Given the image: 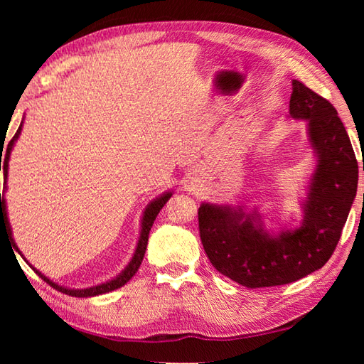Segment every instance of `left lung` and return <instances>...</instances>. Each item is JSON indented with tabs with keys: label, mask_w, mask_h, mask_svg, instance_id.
I'll use <instances>...</instances> for the list:
<instances>
[{
	"label": "left lung",
	"mask_w": 364,
	"mask_h": 364,
	"mask_svg": "<svg viewBox=\"0 0 364 364\" xmlns=\"http://www.w3.org/2000/svg\"><path fill=\"white\" fill-rule=\"evenodd\" d=\"M288 117L306 122L314 170L296 227L267 230L258 208L203 202L198 228L213 266L247 288L297 282L330 259L357 196L358 162L333 105L292 80ZM364 168V166H363Z\"/></svg>",
	"instance_id": "left-lung-1"
}]
</instances>
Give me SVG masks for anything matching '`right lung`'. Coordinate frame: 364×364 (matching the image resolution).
<instances>
[{"mask_svg":"<svg viewBox=\"0 0 364 364\" xmlns=\"http://www.w3.org/2000/svg\"><path fill=\"white\" fill-rule=\"evenodd\" d=\"M21 128H23V120L20 123L17 133H15V136L11 139V142L6 145L4 156H3V151L0 154V156H3L0 159V170L3 167V175H4V188H3V194H0V231L4 230L6 233L9 235V239H11V242H12L14 250L18 252L20 257L26 261V258L23 257V253L20 252V249L17 247V244H15L14 237H12V228H11V223H9V218H7V206H6V198H4V192L7 191V172H9L11 153H12V149H14L15 142H17V139L21 134ZM172 196H173V191H166V192H162L161 196H158L156 198H153L151 202L145 206V210L142 213V219H141V231H139V239H137V245H136V250H134L133 258H131V261L128 262V266L123 269L117 277L111 278V280H107L105 283H100V284H95V286H90V288H84V289L67 288V286H60L58 283H54L53 280H50L48 277L43 275L41 270H37L33 264H29L28 261L26 262H28L31 267L34 269V272L38 277L43 278V282H46L50 286H53V288L58 289L59 292L67 294V296H72V297H95V296H100V294H106V292H111L114 289H119L127 282H129L131 278H133V275L137 272V269L141 267V262L144 259V255H145V250H146V244H149V235H150V230L153 227V222H154V219H156V215L159 214V211L162 210V206H164L168 202V198L172 197Z\"/></svg>","mask_w":364,"mask_h":364,"instance_id":"1","label":"right lung"}]
</instances>
